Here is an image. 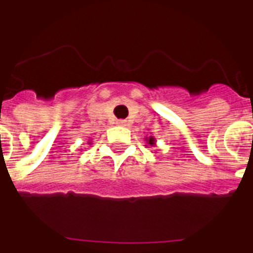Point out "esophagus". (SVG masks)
I'll return each mask as SVG.
<instances>
[{
	"instance_id": "1",
	"label": "esophagus",
	"mask_w": 253,
	"mask_h": 253,
	"mask_svg": "<svg viewBox=\"0 0 253 253\" xmlns=\"http://www.w3.org/2000/svg\"><path fill=\"white\" fill-rule=\"evenodd\" d=\"M116 124L120 125V126H124V125H126V123H125V120H117Z\"/></svg>"
}]
</instances>
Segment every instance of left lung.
Returning a JSON list of instances; mask_svg holds the SVG:
<instances>
[{"mask_svg": "<svg viewBox=\"0 0 253 253\" xmlns=\"http://www.w3.org/2000/svg\"><path fill=\"white\" fill-rule=\"evenodd\" d=\"M145 141H146V144H149L150 146H154V145H156V138H154L153 136L146 137V138H145Z\"/></svg>", "mask_w": 253, "mask_h": 253, "instance_id": "obj_1", "label": "left lung"}]
</instances>
